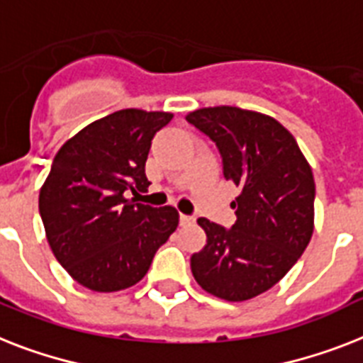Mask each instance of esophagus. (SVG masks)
I'll return each instance as SVG.
<instances>
[{
	"instance_id": "obj_1",
	"label": "esophagus",
	"mask_w": 363,
	"mask_h": 363,
	"mask_svg": "<svg viewBox=\"0 0 363 363\" xmlns=\"http://www.w3.org/2000/svg\"><path fill=\"white\" fill-rule=\"evenodd\" d=\"M179 220H181V225H190V223L196 222V218L188 216V214H181V216H179Z\"/></svg>"
}]
</instances>
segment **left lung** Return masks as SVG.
<instances>
[{
    "label": "left lung",
    "mask_w": 363,
    "mask_h": 363,
    "mask_svg": "<svg viewBox=\"0 0 363 363\" xmlns=\"http://www.w3.org/2000/svg\"><path fill=\"white\" fill-rule=\"evenodd\" d=\"M186 121L216 143L223 177L240 190L231 229L197 220L207 244L191 255V274L207 293L244 302L278 284L311 240L313 173L293 134L270 115L216 106Z\"/></svg>",
    "instance_id": "left-lung-1"
}]
</instances>
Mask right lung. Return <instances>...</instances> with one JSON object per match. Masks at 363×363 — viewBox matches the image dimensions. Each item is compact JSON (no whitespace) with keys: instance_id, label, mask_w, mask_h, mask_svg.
<instances>
[{"instance_id":"add662e5","label":"right lung","mask_w":363,"mask_h":363,"mask_svg":"<svg viewBox=\"0 0 363 363\" xmlns=\"http://www.w3.org/2000/svg\"><path fill=\"white\" fill-rule=\"evenodd\" d=\"M173 119L128 108L106 115L65 141L38 194L52 252L79 285L113 293L147 274L156 250L179 225L175 207L126 199L145 191L151 141Z\"/></svg>"}]
</instances>
